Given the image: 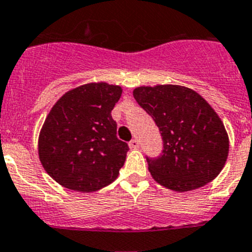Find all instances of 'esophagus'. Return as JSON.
Returning <instances> with one entry per match:
<instances>
[{
	"mask_svg": "<svg viewBox=\"0 0 252 252\" xmlns=\"http://www.w3.org/2000/svg\"><path fill=\"white\" fill-rule=\"evenodd\" d=\"M129 147L133 148V150H137L139 147V142L137 139H132V141L129 142Z\"/></svg>",
	"mask_w": 252,
	"mask_h": 252,
	"instance_id": "esophagus-1",
	"label": "esophagus"
}]
</instances>
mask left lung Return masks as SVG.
I'll return each mask as SVG.
<instances>
[{
    "label": "left lung",
    "instance_id": "left-lung-1",
    "mask_svg": "<svg viewBox=\"0 0 252 252\" xmlns=\"http://www.w3.org/2000/svg\"><path fill=\"white\" fill-rule=\"evenodd\" d=\"M133 96L162 135V155L147 157L153 180L183 192L217 178L228 157L229 139L223 122L204 97L179 85L139 86Z\"/></svg>",
    "mask_w": 252,
    "mask_h": 252
}]
</instances>
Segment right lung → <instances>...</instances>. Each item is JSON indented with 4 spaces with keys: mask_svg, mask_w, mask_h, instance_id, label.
<instances>
[{
    "mask_svg": "<svg viewBox=\"0 0 252 252\" xmlns=\"http://www.w3.org/2000/svg\"><path fill=\"white\" fill-rule=\"evenodd\" d=\"M122 93L118 85L90 82L67 91L50 109L39 133V159L63 188L93 192L118 178L129 150L111 118Z\"/></svg>",
    "mask_w": 252,
    "mask_h": 252,
    "instance_id": "1",
    "label": "right lung"
}]
</instances>
